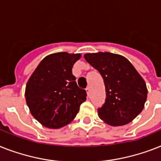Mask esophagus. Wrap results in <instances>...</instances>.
I'll use <instances>...</instances> for the list:
<instances>
[{
  "label": "esophagus",
  "mask_w": 161,
  "mask_h": 161,
  "mask_svg": "<svg viewBox=\"0 0 161 161\" xmlns=\"http://www.w3.org/2000/svg\"><path fill=\"white\" fill-rule=\"evenodd\" d=\"M86 92H87V96H89L90 95V87H87V88H86Z\"/></svg>",
  "instance_id": "esophagus-1"
}]
</instances>
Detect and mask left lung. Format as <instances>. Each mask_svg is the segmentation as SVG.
I'll return each mask as SVG.
<instances>
[{
	"label": "left lung",
	"instance_id": "left-lung-1",
	"mask_svg": "<svg viewBox=\"0 0 161 161\" xmlns=\"http://www.w3.org/2000/svg\"><path fill=\"white\" fill-rule=\"evenodd\" d=\"M84 58L104 80L106 102L98 117L112 126L132 121L145 107L148 90L145 80L124 56L109 52L86 53Z\"/></svg>",
	"mask_w": 161,
	"mask_h": 161
}]
</instances>
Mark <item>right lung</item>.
I'll return each mask as SVG.
<instances>
[{
	"label": "right lung",
	"instance_id": "right-lung-1",
	"mask_svg": "<svg viewBox=\"0 0 161 161\" xmlns=\"http://www.w3.org/2000/svg\"><path fill=\"white\" fill-rule=\"evenodd\" d=\"M81 53L58 52L41 60L25 86V97L31 115L44 127L59 129L75 118L86 101L72 74Z\"/></svg>",
	"mask_w": 161,
	"mask_h": 161
}]
</instances>
